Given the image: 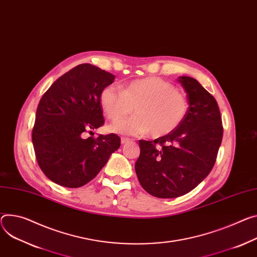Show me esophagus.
Listing matches in <instances>:
<instances>
[{"label":"esophagus","mask_w":257,"mask_h":257,"mask_svg":"<svg viewBox=\"0 0 257 257\" xmlns=\"http://www.w3.org/2000/svg\"><path fill=\"white\" fill-rule=\"evenodd\" d=\"M129 142H131L130 138H128V137H121V143H122V145H125V144H127V143H129Z\"/></svg>","instance_id":"34e87169"}]
</instances>
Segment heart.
<instances>
[{"label":"heart","mask_w":257,"mask_h":257,"mask_svg":"<svg viewBox=\"0 0 257 257\" xmlns=\"http://www.w3.org/2000/svg\"><path fill=\"white\" fill-rule=\"evenodd\" d=\"M99 102L107 119L118 121L109 126L110 131L130 135H144L151 131L154 137L175 130L189 109L183 93L170 82L157 77L133 81L122 86L121 90L106 86L100 92ZM133 107L137 114L122 120Z\"/></svg>","instance_id":"1"}]
</instances>
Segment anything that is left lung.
I'll list each match as a JSON object with an SVG mask.
<instances>
[{
	"instance_id": "8db88e82",
	"label": "left lung",
	"mask_w": 257,
	"mask_h": 257,
	"mask_svg": "<svg viewBox=\"0 0 257 257\" xmlns=\"http://www.w3.org/2000/svg\"><path fill=\"white\" fill-rule=\"evenodd\" d=\"M186 91L189 109L180 125L153 142L139 141L135 163L139 183L157 198L188 194L212 170L223 127L217 101L195 79L179 77Z\"/></svg>"
}]
</instances>
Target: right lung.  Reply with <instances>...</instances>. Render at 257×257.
I'll return each mask as SVG.
<instances>
[{"mask_svg": "<svg viewBox=\"0 0 257 257\" xmlns=\"http://www.w3.org/2000/svg\"><path fill=\"white\" fill-rule=\"evenodd\" d=\"M114 76L89 63L79 64L42 96L32 132L41 170L65 188H80L94 178L121 146L113 133L88 137L104 124L101 90ZM93 135V134H92Z\"/></svg>", "mask_w": 257, "mask_h": 257, "instance_id": "right-lung-1", "label": "right lung"}]
</instances>
